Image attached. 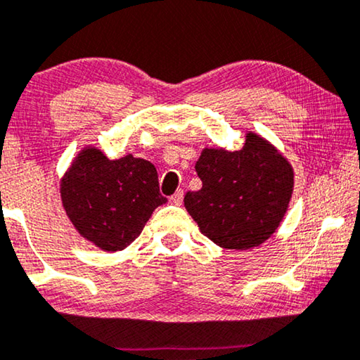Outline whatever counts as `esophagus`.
Instances as JSON below:
<instances>
[{"mask_svg": "<svg viewBox=\"0 0 360 360\" xmlns=\"http://www.w3.org/2000/svg\"><path fill=\"white\" fill-rule=\"evenodd\" d=\"M182 198H184V191H176L173 195L169 197V203H173V205H181L182 203Z\"/></svg>", "mask_w": 360, "mask_h": 360, "instance_id": "34e87169", "label": "esophagus"}]
</instances>
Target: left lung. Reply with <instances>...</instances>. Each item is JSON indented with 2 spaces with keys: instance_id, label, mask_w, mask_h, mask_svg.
Instances as JSON below:
<instances>
[{
  "instance_id": "8db88e82",
  "label": "left lung",
  "mask_w": 360,
  "mask_h": 360,
  "mask_svg": "<svg viewBox=\"0 0 360 360\" xmlns=\"http://www.w3.org/2000/svg\"><path fill=\"white\" fill-rule=\"evenodd\" d=\"M202 189L184 207L203 236L224 249L259 248L280 228L294 191V169L271 142L248 131L240 150L205 147L195 163Z\"/></svg>"
}]
</instances>
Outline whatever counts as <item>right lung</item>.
Wrapping results in <instances>:
<instances>
[{"mask_svg": "<svg viewBox=\"0 0 360 360\" xmlns=\"http://www.w3.org/2000/svg\"><path fill=\"white\" fill-rule=\"evenodd\" d=\"M60 194L80 238L105 252L131 245L155 208L168 202L152 163L132 153L110 160L95 146L72 158L60 179Z\"/></svg>", "mask_w": 360, "mask_h": 360, "instance_id": "obj_1", "label": "right lung"}]
</instances>
